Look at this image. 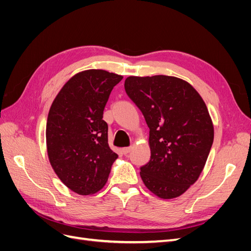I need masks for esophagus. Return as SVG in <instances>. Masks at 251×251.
I'll use <instances>...</instances> for the list:
<instances>
[{"label":"esophagus","instance_id":"obj_1","mask_svg":"<svg viewBox=\"0 0 251 251\" xmlns=\"http://www.w3.org/2000/svg\"><path fill=\"white\" fill-rule=\"evenodd\" d=\"M131 151H132V147H128V148H124V149H123V153H124L125 155H127L128 153H130Z\"/></svg>","mask_w":251,"mask_h":251}]
</instances>
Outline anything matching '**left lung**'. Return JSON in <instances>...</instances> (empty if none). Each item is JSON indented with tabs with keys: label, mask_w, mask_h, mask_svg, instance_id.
<instances>
[{
	"label": "left lung",
	"mask_w": 251,
	"mask_h": 251,
	"mask_svg": "<svg viewBox=\"0 0 251 251\" xmlns=\"http://www.w3.org/2000/svg\"><path fill=\"white\" fill-rule=\"evenodd\" d=\"M125 89L150 127L143 183L159 198H177L200 177L214 141L206 104L191 83L168 75L128 76Z\"/></svg>",
	"instance_id": "left-lung-1"
}]
</instances>
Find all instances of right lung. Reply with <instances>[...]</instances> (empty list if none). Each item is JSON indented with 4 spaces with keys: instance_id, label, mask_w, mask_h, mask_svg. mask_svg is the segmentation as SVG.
<instances>
[{
    "instance_id": "add662e5",
    "label": "right lung",
    "mask_w": 251,
    "mask_h": 251,
    "mask_svg": "<svg viewBox=\"0 0 251 251\" xmlns=\"http://www.w3.org/2000/svg\"><path fill=\"white\" fill-rule=\"evenodd\" d=\"M123 78L100 69L78 72L50 107L46 126L49 162L59 180L78 195L100 191L118 157L109 147L102 115L112 89Z\"/></svg>"
}]
</instances>
